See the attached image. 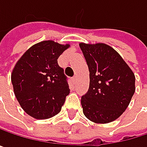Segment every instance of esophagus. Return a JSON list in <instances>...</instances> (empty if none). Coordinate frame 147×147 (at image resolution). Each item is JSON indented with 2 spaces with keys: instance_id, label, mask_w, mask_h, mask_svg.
Returning <instances> with one entry per match:
<instances>
[{
  "instance_id": "obj_1",
  "label": "esophagus",
  "mask_w": 147,
  "mask_h": 147,
  "mask_svg": "<svg viewBox=\"0 0 147 147\" xmlns=\"http://www.w3.org/2000/svg\"><path fill=\"white\" fill-rule=\"evenodd\" d=\"M71 80H72V83H73V84H76V83H77V80H78V78L75 76V77H73V78H72V79H71Z\"/></svg>"
}]
</instances>
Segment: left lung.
Segmentation results:
<instances>
[{
  "label": "left lung",
  "mask_w": 147,
  "mask_h": 147,
  "mask_svg": "<svg viewBox=\"0 0 147 147\" xmlns=\"http://www.w3.org/2000/svg\"><path fill=\"white\" fill-rule=\"evenodd\" d=\"M90 70V88L82 96L84 115L95 123H109L119 118L135 92L134 72L121 55L102 44L80 43Z\"/></svg>",
  "instance_id": "8db88e82"
}]
</instances>
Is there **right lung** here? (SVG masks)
<instances>
[{"label":"right lung","mask_w":147,"mask_h":147,"mask_svg":"<svg viewBox=\"0 0 147 147\" xmlns=\"http://www.w3.org/2000/svg\"><path fill=\"white\" fill-rule=\"evenodd\" d=\"M69 47L45 40L31 46L16 63L11 75L13 92L30 116L45 120L60 112L69 89L57 58Z\"/></svg>","instance_id":"right-lung-1"}]
</instances>
